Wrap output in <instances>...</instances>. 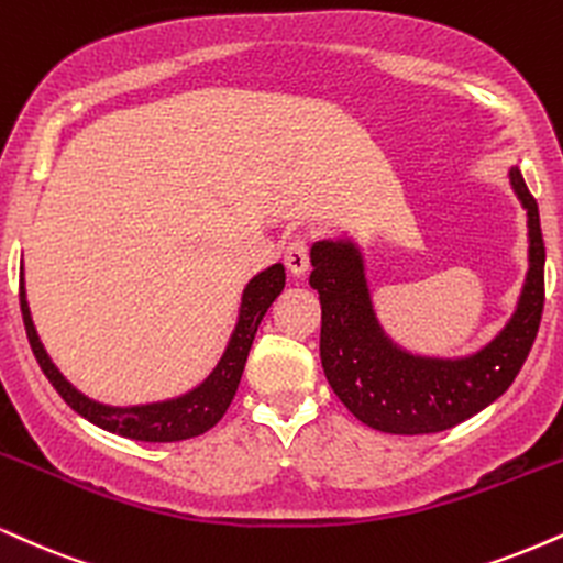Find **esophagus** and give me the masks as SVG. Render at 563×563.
Returning <instances> with one entry per match:
<instances>
[{"label":"esophagus","instance_id":"obj_1","mask_svg":"<svg viewBox=\"0 0 563 563\" xmlns=\"http://www.w3.org/2000/svg\"><path fill=\"white\" fill-rule=\"evenodd\" d=\"M283 262H286L290 275H303L309 269V241L303 235H296L294 241L283 249Z\"/></svg>","mask_w":563,"mask_h":563}]
</instances>
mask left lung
Masks as SVG:
<instances>
[{"instance_id":"8db88e82","label":"left lung","mask_w":563,"mask_h":563,"mask_svg":"<svg viewBox=\"0 0 563 563\" xmlns=\"http://www.w3.org/2000/svg\"><path fill=\"white\" fill-rule=\"evenodd\" d=\"M511 186L527 209L530 273L519 309L490 346L443 362L398 351L372 314L362 260L349 241L311 246L309 286L320 294V356L330 388L369 428L424 435L456 428L504 396L530 356L545 303V243L538 201L514 167Z\"/></svg>"}]
</instances>
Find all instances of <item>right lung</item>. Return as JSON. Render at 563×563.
<instances>
[{
    "instance_id": "right-lung-1",
    "label": "right lung",
    "mask_w": 563,
    "mask_h": 563,
    "mask_svg": "<svg viewBox=\"0 0 563 563\" xmlns=\"http://www.w3.org/2000/svg\"><path fill=\"white\" fill-rule=\"evenodd\" d=\"M283 288H286V269H283V264H273V267L264 269L262 275H256L246 286V290H243L239 324H235L233 338H230L225 354H222L220 364H217L212 375H209L199 388L175 398V401L131 406V409H114V406L91 401V398L78 393L63 375H59L57 367L52 364V358L46 356L42 341H38L36 335V328H33L31 322L23 283H20V311H23L25 333H29V343L38 367H42L46 380L54 385V390L63 396V401L70 406L73 411H78L80 417H86L88 422H93L97 428L118 432V435L123 438L146 440V443H173V440L196 438L201 435V432L212 430L222 419V415H225L235 390H239L256 328H260L267 309L273 307V301L283 294Z\"/></svg>"
}]
</instances>
